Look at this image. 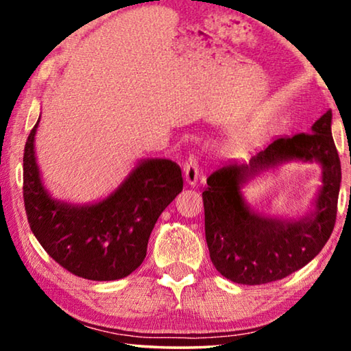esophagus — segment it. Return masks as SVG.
I'll return each mask as SVG.
<instances>
[{"label": "esophagus", "mask_w": 351, "mask_h": 351, "mask_svg": "<svg viewBox=\"0 0 351 351\" xmlns=\"http://www.w3.org/2000/svg\"><path fill=\"white\" fill-rule=\"evenodd\" d=\"M199 175V162L197 156H189L184 162V178H186V182L193 186L195 182L198 181Z\"/></svg>", "instance_id": "34e87169"}]
</instances>
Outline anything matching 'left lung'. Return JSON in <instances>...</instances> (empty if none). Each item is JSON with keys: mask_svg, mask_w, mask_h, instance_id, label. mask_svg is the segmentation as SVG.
Masks as SVG:
<instances>
[{"mask_svg": "<svg viewBox=\"0 0 351 351\" xmlns=\"http://www.w3.org/2000/svg\"><path fill=\"white\" fill-rule=\"evenodd\" d=\"M317 160L323 182L317 209L297 222L265 219L248 209L241 187L260 171L282 162ZM341 187V161L331 136V111L311 133L278 138L247 164L229 162L207 178L203 192L206 241L219 274L241 285L280 280L322 251L335 229Z\"/></svg>", "mask_w": 351, "mask_h": 351, "instance_id": "obj_1", "label": "left lung"}]
</instances>
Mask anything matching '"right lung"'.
<instances>
[{
    "label": "right lung",
    "mask_w": 351,
    "mask_h": 351,
    "mask_svg": "<svg viewBox=\"0 0 351 351\" xmlns=\"http://www.w3.org/2000/svg\"><path fill=\"white\" fill-rule=\"evenodd\" d=\"M31 130L23 156V198L29 226L49 257L77 277L117 280L138 269L159 215L182 190L180 165L147 159L108 198L93 206L52 199L40 180Z\"/></svg>",
    "instance_id": "1"
}]
</instances>
